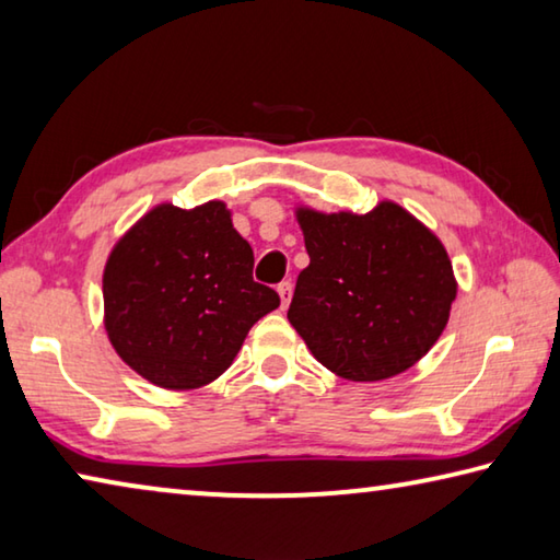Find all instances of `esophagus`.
Returning a JSON list of instances; mask_svg holds the SVG:
<instances>
[{
    "label": "esophagus",
    "instance_id": "esophagus-1",
    "mask_svg": "<svg viewBox=\"0 0 560 560\" xmlns=\"http://www.w3.org/2000/svg\"><path fill=\"white\" fill-rule=\"evenodd\" d=\"M277 291H279V299H281V308H287L289 301H291V281H281Z\"/></svg>",
    "mask_w": 560,
    "mask_h": 560
}]
</instances>
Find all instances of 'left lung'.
<instances>
[{"label": "left lung", "instance_id": "left-lung-1", "mask_svg": "<svg viewBox=\"0 0 560 560\" xmlns=\"http://www.w3.org/2000/svg\"><path fill=\"white\" fill-rule=\"evenodd\" d=\"M308 267L289 324L320 365L346 381L405 373L438 343L457 296L444 244L400 205L365 214L299 207Z\"/></svg>", "mask_w": 560, "mask_h": 560}]
</instances>
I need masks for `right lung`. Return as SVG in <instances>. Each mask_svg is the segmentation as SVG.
<instances>
[{"label": "right lung", "mask_w": 560, "mask_h": 560, "mask_svg": "<svg viewBox=\"0 0 560 560\" xmlns=\"http://www.w3.org/2000/svg\"><path fill=\"white\" fill-rule=\"evenodd\" d=\"M252 269V246L224 202L153 207L120 236L103 269L110 346L165 390L217 381L249 328L279 308V293L254 281Z\"/></svg>", "instance_id": "right-lung-1"}]
</instances>
